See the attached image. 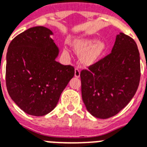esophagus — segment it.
I'll use <instances>...</instances> for the list:
<instances>
[{
  "label": "esophagus",
  "mask_w": 147,
  "mask_h": 147,
  "mask_svg": "<svg viewBox=\"0 0 147 147\" xmlns=\"http://www.w3.org/2000/svg\"><path fill=\"white\" fill-rule=\"evenodd\" d=\"M74 76L75 77H77V78H79L80 76V71L79 68H75Z\"/></svg>",
  "instance_id": "esophagus-1"
}]
</instances>
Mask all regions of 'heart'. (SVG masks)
Segmentation results:
<instances>
[{
  "label": "heart",
  "instance_id": "b5f03b06",
  "mask_svg": "<svg viewBox=\"0 0 147 147\" xmlns=\"http://www.w3.org/2000/svg\"><path fill=\"white\" fill-rule=\"evenodd\" d=\"M75 52L81 55V62L85 66H92L103 57L108 49L107 43L95 38H77L73 42ZM64 53L68 55V51L64 49Z\"/></svg>",
  "mask_w": 147,
  "mask_h": 147
}]
</instances>
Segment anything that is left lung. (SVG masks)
<instances>
[{
	"mask_svg": "<svg viewBox=\"0 0 147 147\" xmlns=\"http://www.w3.org/2000/svg\"><path fill=\"white\" fill-rule=\"evenodd\" d=\"M140 59L134 40L120 32L111 54L81 71L82 98L92 116L111 118L130 102L139 86Z\"/></svg>",
	"mask_w": 147,
	"mask_h": 147,
	"instance_id": "obj_1",
	"label": "left lung"
}]
</instances>
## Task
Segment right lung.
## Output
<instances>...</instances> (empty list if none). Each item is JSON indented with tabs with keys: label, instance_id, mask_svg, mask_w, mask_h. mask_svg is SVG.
I'll list each match as a JSON object with an SVG mask.
<instances>
[{
	"label": "right lung",
	"instance_id": "add662e5",
	"mask_svg": "<svg viewBox=\"0 0 147 147\" xmlns=\"http://www.w3.org/2000/svg\"><path fill=\"white\" fill-rule=\"evenodd\" d=\"M54 33L43 26L28 29L11 41L7 53L6 85L10 98L24 112H51L74 76V68L56 61L59 48Z\"/></svg>",
	"mask_w": 147,
	"mask_h": 147
}]
</instances>
